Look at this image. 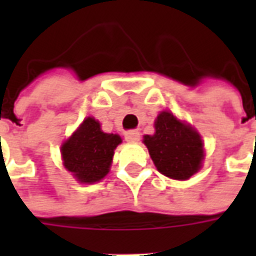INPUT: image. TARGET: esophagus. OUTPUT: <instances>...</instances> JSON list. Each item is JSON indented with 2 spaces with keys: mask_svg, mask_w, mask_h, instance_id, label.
Segmentation results:
<instances>
[{
  "mask_svg": "<svg viewBox=\"0 0 256 256\" xmlns=\"http://www.w3.org/2000/svg\"><path fill=\"white\" fill-rule=\"evenodd\" d=\"M124 138L128 142H137L140 140V132L138 130H128L124 133Z\"/></svg>",
  "mask_w": 256,
  "mask_h": 256,
  "instance_id": "esophagus-1",
  "label": "esophagus"
}]
</instances>
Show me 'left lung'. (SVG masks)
<instances>
[{
	"instance_id": "left-lung-1",
	"label": "left lung",
	"mask_w": 256,
	"mask_h": 256,
	"mask_svg": "<svg viewBox=\"0 0 256 256\" xmlns=\"http://www.w3.org/2000/svg\"><path fill=\"white\" fill-rule=\"evenodd\" d=\"M144 144L156 168L166 177L185 181L202 168L204 150L200 134L172 112L158 115L155 134L144 136Z\"/></svg>"
}]
</instances>
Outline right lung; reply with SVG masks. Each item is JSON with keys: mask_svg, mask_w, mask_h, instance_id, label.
Returning <instances> with one entry per match:
<instances>
[{"mask_svg": "<svg viewBox=\"0 0 256 256\" xmlns=\"http://www.w3.org/2000/svg\"><path fill=\"white\" fill-rule=\"evenodd\" d=\"M122 142L118 134L104 133L98 120L86 118L62 145L63 164L80 184H94L106 177L114 150Z\"/></svg>", "mask_w": 256, "mask_h": 256, "instance_id": "add662e5", "label": "right lung"}]
</instances>
